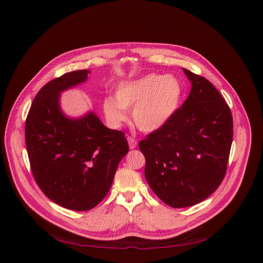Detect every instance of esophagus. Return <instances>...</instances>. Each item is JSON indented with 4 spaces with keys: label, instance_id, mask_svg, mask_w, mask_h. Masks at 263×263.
I'll use <instances>...</instances> for the list:
<instances>
[{
    "label": "esophagus",
    "instance_id": "obj_1",
    "mask_svg": "<svg viewBox=\"0 0 263 263\" xmlns=\"http://www.w3.org/2000/svg\"><path fill=\"white\" fill-rule=\"evenodd\" d=\"M128 144H129L130 149H134V148L136 147V145H138L136 141L134 139H132V138H128Z\"/></svg>",
    "mask_w": 263,
    "mask_h": 263
}]
</instances>
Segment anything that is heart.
<instances>
[{
    "mask_svg": "<svg viewBox=\"0 0 263 263\" xmlns=\"http://www.w3.org/2000/svg\"><path fill=\"white\" fill-rule=\"evenodd\" d=\"M182 85L174 75L151 73L121 82L114 98L102 102L107 122L118 128L127 120L125 111H131L134 125L142 132L152 133L161 129L179 108Z\"/></svg>",
    "mask_w": 263,
    "mask_h": 263,
    "instance_id": "obj_1",
    "label": "heart"
}]
</instances>
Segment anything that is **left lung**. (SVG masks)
Masks as SVG:
<instances>
[{
  "instance_id": "1",
  "label": "left lung",
  "mask_w": 263,
  "mask_h": 263,
  "mask_svg": "<svg viewBox=\"0 0 263 263\" xmlns=\"http://www.w3.org/2000/svg\"><path fill=\"white\" fill-rule=\"evenodd\" d=\"M182 71L191 83L185 103L139 144L148 185L175 209L196 205L219 187L233 138L231 110L218 90L206 78Z\"/></svg>"
}]
</instances>
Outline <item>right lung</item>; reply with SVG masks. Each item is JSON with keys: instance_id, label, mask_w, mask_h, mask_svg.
<instances>
[{"instance_id": "obj_1", "label": "right lung", "mask_w": 263, "mask_h": 263, "mask_svg": "<svg viewBox=\"0 0 263 263\" xmlns=\"http://www.w3.org/2000/svg\"><path fill=\"white\" fill-rule=\"evenodd\" d=\"M88 70L66 73L45 85L26 121V144L39 187L54 203L84 212L105 198L129 146L124 133L106 128L95 111L65 115L60 96L84 84Z\"/></svg>"}]
</instances>
